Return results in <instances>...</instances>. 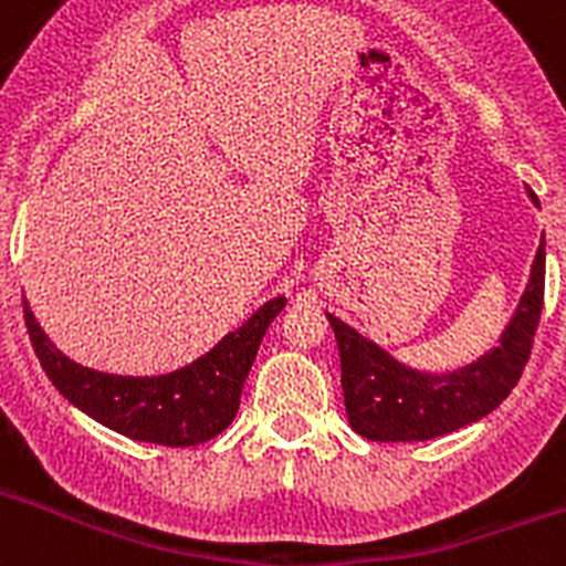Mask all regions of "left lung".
I'll return each mask as SVG.
<instances>
[{"label":"left lung","mask_w":566,"mask_h":566,"mask_svg":"<svg viewBox=\"0 0 566 566\" xmlns=\"http://www.w3.org/2000/svg\"><path fill=\"white\" fill-rule=\"evenodd\" d=\"M536 201V198H533ZM538 203V201H536ZM544 306V238L533 260L527 292L502 345L453 374H422L399 365L371 339L326 314L337 337L345 413L371 442H424L459 431L496 411L522 377Z\"/></svg>","instance_id":"1"}]
</instances>
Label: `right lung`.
I'll use <instances>...</instances> for the list:
<instances>
[{"label":"right lung","instance_id":"add662e5","mask_svg":"<svg viewBox=\"0 0 566 566\" xmlns=\"http://www.w3.org/2000/svg\"><path fill=\"white\" fill-rule=\"evenodd\" d=\"M286 306V297L269 300L249 323L223 337L212 352L164 377H115L93 371L64 357L39 328L24 303V326L50 382L78 411L107 424L109 431L164 448L209 442L238 413L240 391L254 363L269 323Z\"/></svg>","mask_w":566,"mask_h":566}]
</instances>
